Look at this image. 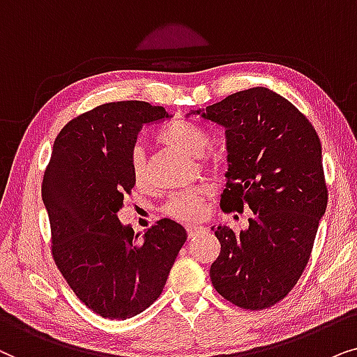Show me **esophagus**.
Wrapping results in <instances>:
<instances>
[{
  "label": "esophagus",
  "mask_w": 357,
  "mask_h": 357,
  "mask_svg": "<svg viewBox=\"0 0 357 357\" xmlns=\"http://www.w3.org/2000/svg\"><path fill=\"white\" fill-rule=\"evenodd\" d=\"M186 230H188L189 238H194V236L204 234V231H206V228H204L202 225H189Z\"/></svg>",
  "instance_id": "34e87169"
}]
</instances>
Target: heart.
<instances>
[{
    "label": "heart",
    "mask_w": 357,
    "mask_h": 357,
    "mask_svg": "<svg viewBox=\"0 0 357 357\" xmlns=\"http://www.w3.org/2000/svg\"><path fill=\"white\" fill-rule=\"evenodd\" d=\"M160 140L173 149L183 151L191 156H201L211 145V137L202 127L192 122L176 121L169 123L160 132ZM202 165L207 168H213L217 160L211 155L202 156ZM130 174L137 184H142L146 179L145 155L142 146H135L130 155ZM208 189L206 186H196L186 191L176 192L165 202L163 212L171 218L181 222H196L202 217Z\"/></svg>",
    "instance_id": "obj_1"
}]
</instances>
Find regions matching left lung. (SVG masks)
Masks as SVG:
<instances>
[{"label": "left lung", "instance_id": "left-lung-1", "mask_svg": "<svg viewBox=\"0 0 357 357\" xmlns=\"http://www.w3.org/2000/svg\"><path fill=\"white\" fill-rule=\"evenodd\" d=\"M191 114L225 129L222 211L255 213L240 235L225 225L212 228L220 255L211 281L236 307H273L301 279L326 211L320 139L292 102L261 86Z\"/></svg>", "mask_w": 357, "mask_h": 357}]
</instances>
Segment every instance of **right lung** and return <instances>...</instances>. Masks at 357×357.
<instances>
[{
  "label": "right lung",
  "mask_w": 357,
  "mask_h": 357,
  "mask_svg": "<svg viewBox=\"0 0 357 357\" xmlns=\"http://www.w3.org/2000/svg\"><path fill=\"white\" fill-rule=\"evenodd\" d=\"M168 117L144 101L101 104L60 130L45 168L42 201L52 256L76 297L104 318L126 320L150 307L188 238L169 218L142 240L117 218L123 196L135 186L130 155L137 134Z\"/></svg>",
  "instance_id": "obj_1"
}]
</instances>
